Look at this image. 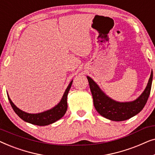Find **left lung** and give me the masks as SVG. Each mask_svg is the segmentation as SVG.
Instances as JSON below:
<instances>
[{"label": "left lung", "instance_id": "8db88e82", "mask_svg": "<svg viewBox=\"0 0 155 155\" xmlns=\"http://www.w3.org/2000/svg\"><path fill=\"white\" fill-rule=\"evenodd\" d=\"M152 78L153 73L152 71L145 90L136 99L131 101L120 102L107 96L92 78L87 76L95 109L103 117L114 121H122L129 119L143 110L150 96Z\"/></svg>", "mask_w": 155, "mask_h": 155}]
</instances>
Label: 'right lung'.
Listing matches in <instances>:
<instances>
[{
    "mask_svg": "<svg viewBox=\"0 0 155 155\" xmlns=\"http://www.w3.org/2000/svg\"><path fill=\"white\" fill-rule=\"evenodd\" d=\"M72 84H73V80H71L68 86L67 87L64 94H63L61 101H59L58 104L53 107L52 109H48L47 111L41 112L38 114H29L27 112L23 111L19 109L14 104L11 99L9 97L8 94V97L9 99L10 105L14 111L20 118L23 120L26 121L29 124L33 125H37V126H47V125L51 124L57 121L65 115V112L67 111L68 104H67V97L68 94L70 89L71 87Z\"/></svg>",
    "mask_w": 155,
    "mask_h": 155,
    "instance_id": "right-lung-1",
    "label": "right lung"
}]
</instances>
